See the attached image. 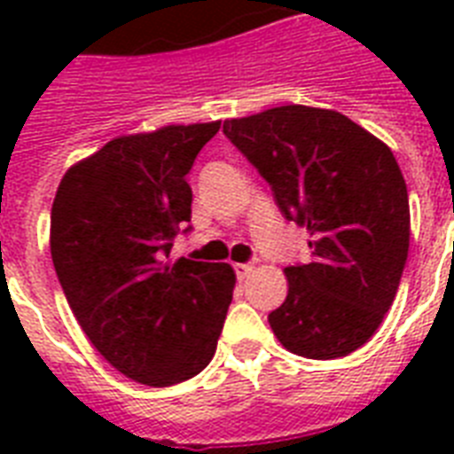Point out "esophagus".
<instances>
[{
    "label": "esophagus",
    "instance_id": "obj_1",
    "mask_svg": "<svg viewBox=\"0 0 454 454\" xmlns=\"http://www.w3.org/2000/svg\"><path fill=\"white\" fill-rule=\"evenodd\" d=\"M233 270H235V276L240 278V280H245V278L254 270V266H252V263H233Z\"/></svg>",
    "mask_w": 454,
    "mask_h": 454
}]
</instances>
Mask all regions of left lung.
Instances as JSON below:
<instances>
[{"label": "left lung", "mask_w": 454, "mask_h": 454, "mask_svg": "<svg viewBox=\"0 0 454 454\" xmlns=\"http://www.w3.org/2000/svg\"><path fill=\"white\" fill-rule=\"evenodd\" d=\"M223 134L310 235L309 263L285 269L290 290L270 330L303 358L348 356L377 332L408 262V188L394 153L341 113L306 106L226 120Z\"/></svg>", "instance_id": "left-lung-1"}]
</instances>
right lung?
Returning a JSON list of instances; mask_svg holds the SVG:
<instances>
[{"label": "right lung", "instance_id": "1", "mask_svg": "<svg viewBox=\"0 0 454 454\" xmlns=\"http://www.w3.org/2000/svg\"><path fill=\"white\" fill-rule=\"evenodd\" d=\"M221 122L110 141L67 169L51 207V259L77 323L110 365L145 387L202 372L223 330L228 263L167 262L191 233L185 174Z\"/></svg>", "mask_w": 454, "mask_h": 454}]
</instances>
